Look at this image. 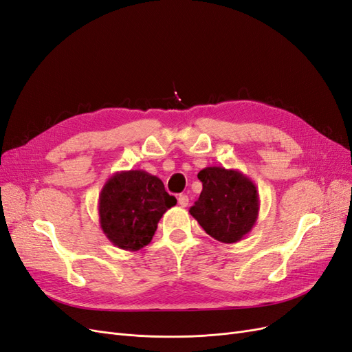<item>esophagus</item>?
I'll use <instances>...</instances> for the list:
<instances>
[{
    "mask_svg": "<svg viewBox=\"0 0 352 352\" xmlns=\"http://www.w3.org/2000/svg\"><path fill=\"white\" fill-rule=\"evenodd\" d=\"M177 202H179V206H180V207H188V204H189V198H188V195H179Z\"/></svg>",
    "mask_w": 352,
    "mask_h": 352,
    "instance_id": "obj_1",
    "label": "esophagus"
}]
</instances>
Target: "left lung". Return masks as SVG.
<instances>
[{"label":"left lung","mask_w":352,"mask_h":352,"mask_svg":"<svg viewBox=\"0 0 352 352\" xmlns=\"http://www.w3.org/2000/svg\"><path fill=\"white\" fill-rule=\"evenodd\" d=\"M202 190L189 208L199 226L223 243L243 239L258 219L260 197L252 180L236 168L211 166L198 173Z\"/></svg>","instance_id":"left-lung-1"}]
</instances>
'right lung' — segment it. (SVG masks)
Segmentation results:
<instances>
[{
	"mask_svg": "<svg viewBox=\"0 0 352 352\" xmlns=\"http://www.w3.org/2000/svg\"><path fill=\"white\" fill-rule=\"evenodd\" d=\"M176 206L162 179L145 170H122L104 184L98 216L104 235L114 247L138 251L151 242L164 212Z\"/></svg>",
	"mask_w": 352,
	"mask_h": 352,
	"instance_id": "add662e5",
	"label": "right lung"
}]
</instances>
